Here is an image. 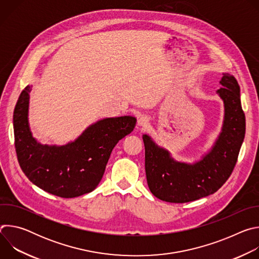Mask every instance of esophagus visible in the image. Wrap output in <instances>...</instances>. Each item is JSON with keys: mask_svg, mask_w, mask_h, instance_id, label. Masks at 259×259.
<instances>
[{"mask_svg": "<svg viewBox=\"0 0 259 259\" xmlns=\"http://www.w3.org/2000/svg\"><path fill=\"white\" fill-rule=\"evenodd\" d=\"M149 125V118L146 116H140L137 120V126L138 127H146Z\"/></svg>", "mask_w": 259, "mask_h": 259, "instance_id": "1", "label": "esophagus"}]
</instances>
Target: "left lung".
<instances>
[{"instance_id":"left-lung-1","label":"left lung","mask_w":259,"mask_h":259,"mask_svg":"<svg viewBox=\"0 0 259 259\" xmlns=\"http://www.w3.org/2000/svg\"><path fill=\"white\" fill-rule=\"evenodd\" d=\"M216 93L225 104V119L214 144L201 160L191 164L174 160L150 135L143 134L147 186L158 199L187 203L217 192L232 174L245 137L246 122L240 86L229 72L223 73Z\"/></svg>"}]
</instances>
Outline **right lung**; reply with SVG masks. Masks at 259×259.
Returning <instances> with one entry per match:
<instances>
[{
    "instance_id": "add662e5",
    "label": "right lung",
    "mask_w": 259,
    "mask_h": 259,
    "mask_svg": "<svg viewBox=\"0 0 259 259\" xmlns=\"http://www.w3.org/2000/svg\"><path fill=\"white\" fill-rule=\"evenodd\" d=\"M21 92L13 115L15 149L26 177L43 191L61 198H75L95 190L115 145L130 134L136 118H106L90 125L75 141L64 145L41 144L28 124L29 92Z\"/></svg>"
}]
</instances>
